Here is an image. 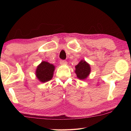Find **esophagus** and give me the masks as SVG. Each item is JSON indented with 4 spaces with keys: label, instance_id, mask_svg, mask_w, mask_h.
Returning a JSON list of instances; mask_svg holds the SVG:
<instances>
[{
    "label": "esophagus",
    "instance_id": "34e87169",
    "mask_svg": "<svg viewBox=\"0 0 131 131\" xmlns=\"http://www.w3.org/2000/svg\"><path fill=\"white\" fill-rule=\"evenodd\" d=\"M60 63L61 65H66V64H67V62L65 60H61Z\"/></svg>",
    "mask_w": 131,
    "mask_h": 131
}]
</instances>
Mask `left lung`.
Instances as JSON below:
<instances>
[{
	"label": "left lung",
	"mask_w": 131,
	"mask_h": 131,
	"mask_svg": "<svg viewBox=\"0 0 131 131\" xmlns=\"http://www.w3.org/2000/svg\"><path fill=\"white\" fill-rule=\"evenodd\" d=\"M75 73L77 77L80 80L85 79L90 74L91 68L90 65L84 61H81L78 65L76 66Z\"/></svg>",
	"instance_id": "obj_1"
}]
</instances>
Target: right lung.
I'll list each match as a JSON object with an SVG mask.
<instances>
[{"instance_id":"obj_1","label":"right lung","mask_w":131,"mask_h":131,"mask_svg":"<svg viewBox=\"0 0 131 131\" xmlns=\"http://www.w3.org/2000/svg\"><path fill=\"white\" fill-rule=\"evenodd\" d=\"M54 69V66L52 64L47 62H42L36 69V74L37 79L42 83L48 81L52 78Z\"/></svg>"}]
</instances>
